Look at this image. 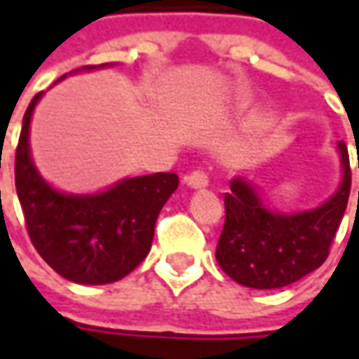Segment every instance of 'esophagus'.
I'll return each instance as SVG.
<instances>
[{"label":"esophagus","mask_w":359,"mask_h":359,"mask_svg":"<svg viewBox=\"0 0 359 359\" xmlns=\"http://www.w3.org/2000/svg\"><path fill=\"white\" fill-rule=\"evenodd\" d=\"M186 184L189 187H194V189H201V187H205L210 184V177H208V173L203 172V170H194L189 175H186Z\"/></svg>","instance_id":"esophagus-1"}]
</instances>
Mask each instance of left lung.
<instances>
[{"label": "left lung", "mask_w": 359, "mask_h": 359, "mask_svg": "<svg viewBox=\"0 0 359 359\" xmlns=\"http://www.w3.org/2000/svg\"><path fill=\"white\" fill-rule=\"evenodd\" d=\"M338 149L344 168L341 184L316 210L297 214L271 212L250 182L231 180V191L224 196L226 224L215 248V259L233 282L255 290L283 287L327 259L352 187L348 147L341 142Z\"/></svg>", "instance_id": "1"}]
</instances>
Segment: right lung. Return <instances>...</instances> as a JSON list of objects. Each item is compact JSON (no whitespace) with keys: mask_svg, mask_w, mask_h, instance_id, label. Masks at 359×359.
I'll return each instance as SVG.
<instances>
[{"mask_svg":"<svg viewBox=\"0 0 359 359\" xmlns=\"http://www.w3.org/2000/svg\"><path fill=\"white\" fill-rule=\"evenodd\" d=\"M41 95L43 91L23 116L15 149V189L29 240L48 266L69 282H118L149 254L159 212L180 180L172 172L140 175L93 196L53 189L29 154V121Z\"/></svg>","mask_w":359,"mask_h":359,"instance_id":"1","label":"right lung"}]
</instances>
